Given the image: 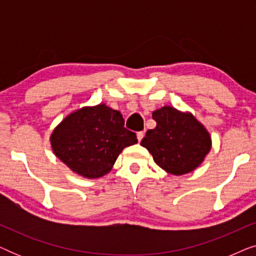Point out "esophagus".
Wrapping results in <instances>:
<instances>
[{"instance_id": "obj_1", "label": "esophagus", "mask_w": 256, "mask_h": 256, "mask_svg": "<svg viewBox=\"0 0 256 256\" xmlns=\"http://www.w3.org/2000/svg\"><path fill=\"white\" fill-rule=\"evenodd\" d=\"M136 136H138V142H141V141H142V138H143V136H144V132H138V134H136Z\"/></svg>"}]
</instances>
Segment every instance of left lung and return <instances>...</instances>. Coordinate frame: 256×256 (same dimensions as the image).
Masks as SVG:
<instances>
[{"instance_id":"8db88e82","label":"left lung","mask_w":256,"mask_h":256,"mask_svg":"<svg viewBox=\"0 0 256 256\" xmlns=\"http://www.w3.org/2000/svg\"><path fill=\"white\" fill-rule=\"evenodd\" d=\"M156 128L149 129L141 146L157 166L171 174L194 171L211 150V136L194 115L164 106L152 113Z\"/></svg>"}]
</instances>
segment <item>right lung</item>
Listing matches in <instances>:
<instances>
[{"label": "right lung", "instance_id": "obj_1", "mask_svg": "<svg viewBox=\"0 0 256 256\" xmlns=\"http://www.w3.org/2000/svg\"><path fill=\"white\" fill-rule=\"evenodd\" d=\"M50 141L54 155L73 172L99 178L110 172L124 148L138 143V138L124 128L120 112L101 104L68 115Z\"/></svg>", "mask_w": 256, "mask_h": 256}]
</instances>
